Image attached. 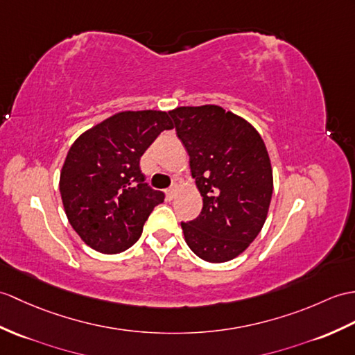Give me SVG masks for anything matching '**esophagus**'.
<instances>
[{"label": "esophagus", "instance_id": "obj_1", "mask_svg": "<svg viewBox=\"0 0 355 355\" xmlns=\"http://www.w3.org/2000/svg\"><path fill=\"white\" fill-rule=\"evenodd\" d=\"M175 195H177V186H172V187H169L168 191H166V198H168L169 201L174 200Z\"/></svg>", "mask_w": 355, "mask_h": 355}]
</instances>
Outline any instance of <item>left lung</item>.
Wrapping results in <instances>:
<instances>
[{
  "instance_id": "8db88e82",
  "label": "left lung",
  "mask_w": 355,
  "mask_h": 355,
  "mask_svg": "<svg viewBox=\"0 0 355 355\" xmlns=\"http://www.w3.org/2000/svg\"><path fill=\"white\" fill-rule=\"evenodd\" d=\"M191 157L202 210L181 222L198 257L224 263L242 254L265 224L274 178L266 145L248 121L219 105L169 112Z\"/></svg>"
}]
</instances>
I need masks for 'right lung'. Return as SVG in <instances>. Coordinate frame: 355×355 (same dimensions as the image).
I'll list each match as a JSON object with an SVG mask.
<instances>
[{
  "instance_id": "1",
  "label": "right lung",
  "mask_w": 355,
  "mask_h": 355,
  "mask_svg": "<svg viewBox=\"0 0 355 355\" xmlns=\"http://www.w3.org/2000/svg\"><path fill=\"white\" fill-rule=\"evenodd\" d=\"M160 110L121 112L85 131L69 148L60 195L69 224L90 248L118 254L133 246L164 193L145 183L140 157L163 130Z\"/></svg>"
}]
</instances>
